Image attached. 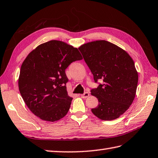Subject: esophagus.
<instances>
[{
  "label": "esophagus",
  "mask_w": 158,
  "mask_h": 158,
  "mask_svg": "<svg viewBox=\"0 0 158 158\" xmlns=\"http://www.w3.org/2000/svg\"><path fill=\"white\" fill-rule=\"evenodd\" d=\"M89 94H90L88 92H85V93H84L83 94H80V96H81V97L83 98V99H85V98H87L89 96Z\"/></svg>",
  "instance_id": "obj_1"
}]
</instances>
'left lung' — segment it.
I'll list each match as a JSON object with an SVG mask.
<instances>
[{"label":"left lung","instance_id":"obj_1","mask_svg":"<svg viewBox=\"0 0 158 158\" xmlns=\"http://www.w3.org/2000/svg\"><path fill=\"white\" fill-rule=\"evenodd\" d=\"M94 82L101 80L97 88L91 89L99 105L93 114L101 120L117 119L127 111L135 99L138 73L127 52L106 40H96L79 47Z\"/></svg>","mask_w":158,"mask_h":158}]
</instances>
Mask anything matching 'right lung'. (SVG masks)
<instances>
[{"label":"right lung","instance_id":"obj_1","mask_svg":"<svg viewBox=\"0 0 158 158\" xmlns=\"http://www.w3.org/2000/svg\"><path fill=\"white\" fill-rule=\"evenodd\" d=\"M81 59L78 48L59 40L42 44L27 56L18 85L24 102L34 115L55 122L67 114L72 98L67 92L65 69Z\"/></svg>","mask_w":158,"mask_h":158}]
</instances>
